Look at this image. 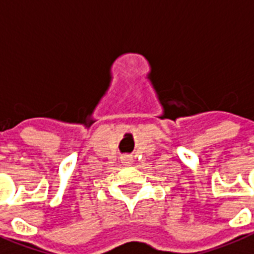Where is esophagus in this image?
<instances>
[{
	"instance_id": "1",
	"label": "esophagus",
	"mask_w": 254,
	"mask_h": 254,
	"mask_svg": "<svg viewBox=\"0 0 254 254\" xmlns=\"http://www.w3.org/2000/svg\"><path fill=\"white\" fill-rule=\"evenodd\" d=\"M121 162L125 164V166H131L133 162L132 156H128V155H125V156H122Z\"/></svg>"
}]
</instances>
